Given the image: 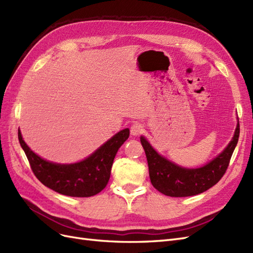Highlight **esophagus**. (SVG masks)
<instances>
[{"label":"esophagus","instance_id":"1","mask_svg":"<svg viewBox=\"0 0 253 253\" xmlns=\"http://www.w3.org/2000/svg\"><path fill=\"white\" fill-rule=\"evenodd\" d=\"M143 129L144 127L141 124H139V122H135L131 126V134L133 136H139L143 132Z\"/></svg>","mask_w":253,"mask_h":253}]
</instances>
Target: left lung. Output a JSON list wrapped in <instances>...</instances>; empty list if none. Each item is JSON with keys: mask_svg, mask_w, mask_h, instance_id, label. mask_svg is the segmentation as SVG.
I'll return each instance as SVG.
<instances>
[{"mask_svg": "<svg viewBox=\"0 0 253 253\" xmlns=\"http://www.w3.org/2000/svg\"><path fill=\"white\" fill-rule=\"evenodd\" d=\"M240 124L232 140L220 154L209 164L197 169H186L160 156L144 137L140 142L147 156L150 179L160 193L172 197H186L205 192L220 180L227 171L232 153L239 141Z\"/></svg>", "mask_w": 253, "mask_h": 253, "instance_id": "obj_1", "label": "left lung"}]
</instances>
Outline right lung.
<instances>
[{
    "instance_id": "obj_1",
    "label": "right lung",
    "mask_w": 253,
    "mask_h": 253,
    "mask_svg": "<svg viewBox=\"0 0 253 253\" xmlns=\"http://www.w3.org/2000/svg\"><path fill=\"white\" fill-rule=\"evenodd\" d=\"M128 136L129 129H122L82 162L59 165L46 162L35 154L23 140L20 129L18 131L20 144L36 177L47 188L73 197H88L101 192L109 182L118 149Z\"/></svg>"
}]
</instances>
